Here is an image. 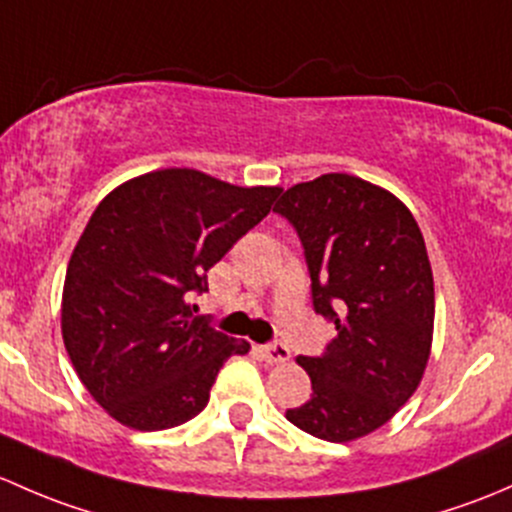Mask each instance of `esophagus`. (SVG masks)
<instances>
[{
    "label": "esophagus",
    "instance_id": "esophagus-1",
    "mask_svg": "<svg viewBox=\"0 0 512 512\" xmlns=\"http://www.w3.org/2000/svg\"><path fill=\"white\" fill-rule=\"evenodd\" d=\"M263 360L271 362V365H283V362L291 360V350H288L283 342H271V345L261 347Z\"/></svg>",
    "mask_w": 512,
    "mask_h": 512
}]
</instances>
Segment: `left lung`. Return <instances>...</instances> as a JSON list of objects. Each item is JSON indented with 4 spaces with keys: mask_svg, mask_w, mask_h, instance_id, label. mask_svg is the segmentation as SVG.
I'll return each mask as SVG.
<instances>
[{
    "mask_svg": "<svg viewBox=\"0 0 512 512\" xmlns=\"http://www.w3.org/2000/svg\"><path fill=\"white\" fill-rule=\"evenodd\" d=\"M298 231L315 313L335 323L320 357L300 355L313 394L286 419L318 439L355 441L387 424L419 387L434 337L424 236L387 189L330 172L273 207Z\"/></svg>",
    "mask_w": 512,
    "mask_h": 512,
    "instance_id": "8db88e82",
    "label": "left lung"
}]
</instances>
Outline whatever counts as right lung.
Returning <instances> with one entry per match:
<instances>
[{"mask_svg":"<svg viewBox=\"0 0 512 512\" xmlns=\"http://www.w3.org/2000/svg\"><path fill=\"white\" fill-rule=\"evenodd\" d=\"M281 187H236L170 167L115 187L83 229L61 300V333L83 387L138 431L184 424L249 342L194 318L207 271L271 212Z\"/></svg>","mask_w":512,"mask_h":512,"instance_id":"obj_1","label":"right lung"}]
</instances>
